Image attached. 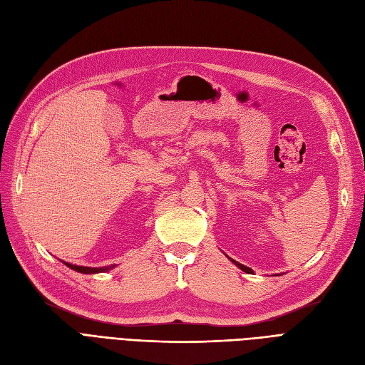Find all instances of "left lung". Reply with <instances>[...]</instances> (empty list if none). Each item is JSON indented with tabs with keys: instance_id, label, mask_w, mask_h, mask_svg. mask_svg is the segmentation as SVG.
Listing matches in <instances>:
<instances>
[{
	"instance_id": "left-lung-1",
	"label": "left lung",
	"mask_w": 365,
	"mask_h": 365,
	"mask_svg": "<svg viewBox=\"0 0 365 365\" xmlns=\"http://www.w3.org/2000/svg\"><path fill=\"white\" fill-rule=\"evenodd\" d=\"M233 262L237 264V267H239L242 271H245V272H250V271H251L248 267H244V264H242V263H239V262H236V260H233Z\"/></svg>"
}]
</instances>
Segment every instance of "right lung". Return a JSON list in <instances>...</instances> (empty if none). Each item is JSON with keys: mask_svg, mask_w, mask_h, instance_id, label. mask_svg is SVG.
Instances as JSON below:
<instances>
[{"mask_svg": "<svg viewBox=\"0 0 365 365\" xmlns=\"http://www.w3.org/2000/svg\"><path fill=\"white\" fill-rule=\"evenodd\" d=\"M67 267H70L71 269L77 271V272H83V274H96V272H106L109 269H113L115 264H111V267H102V268H90V267H77V264H71V263H67L63 262Z\"/></svg>", "mask_w": 365, "mask_h": 365, "instance_id": "1", "label": "right lung"}]
</instances>
